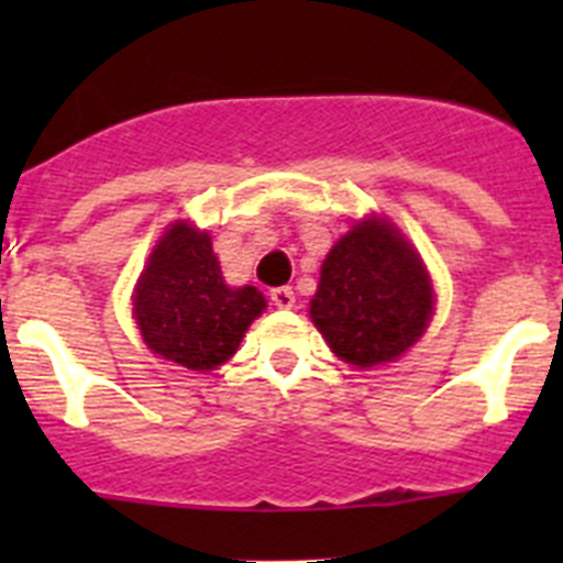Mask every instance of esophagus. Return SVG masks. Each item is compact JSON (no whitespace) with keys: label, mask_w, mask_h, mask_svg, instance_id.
<instances>
[{"label":"esophagus","mask_w":563,"mask_h":563,"mask_svg":"<svg viewBox=\"0 0 563 563\" xmlns=\"http://www.w3.org/2000/svg\"><path fill=\"white\" fill-rule=\"evenodd\" d=\"M271 301L278 310H292L296 307V292H292V287H276V290H271Z\"/></svg>","instance_id":"1"}]
</instances>
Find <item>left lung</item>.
<instances>
[{"label": "left lung", "mask_w": 563, "mask_h": 563, "mask_svg": "<svg viewBox=\"0 0 563 563\" xmlns=\"http://www.w3.org/2000/svg\"><path fill=\"white\" fill-rule=\"evenodd\" d=\"M434 316L420 253L383 217H363L321 265L310 318L341 361L380 366L411 350Z\"/></svg>", "instance_id": "left-lung-1"}]
</instances>
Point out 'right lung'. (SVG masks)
I'll return each instance as SVG.
<instances>
[{"instance_id":"right-lung-1","label":"right lung","mask_w":563,"mask_h":563,"mask_svg":"<svg viewBox=\"0 0 563 563\" xmlns=\"http://www.w3.org/2000/svg\"><path fill=\"white\" fill-rule=\"evenodd\" d=\"M134 321L154 355L186 369H217L267 307L256 287H228L211 236L174 222L154 245L132 296Z\"/></svg>"}]
</instances>
